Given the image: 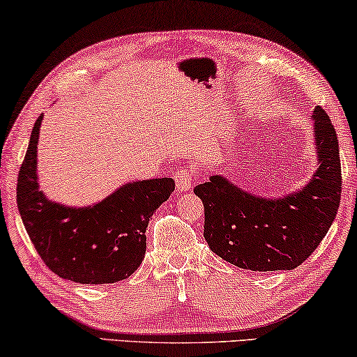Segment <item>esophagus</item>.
Returning <instances> with one entry per match:
<instances>
[{
    "mask_svg": "<svg viewBox=\"0 0 357 357\" xmlns=\"http://www.w3.org/2000/svg\"><path fill=\"white\" fill-rule=\"evenodd\" d=\"M195 177H197V172H195L193 167H182L178 169L177 174L174 175L175 185H177L180 192H187V190L192 188Z\"/></svg>",
    "mask_w": 357,
    "mask_h": 357,
    "instance_id": "1",
    "label": "esophagus"
}]
</instances>
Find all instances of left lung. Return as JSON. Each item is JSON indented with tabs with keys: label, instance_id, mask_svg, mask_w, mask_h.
Returning a JSON list of instances; mask_svg holds the SVG:
<instances>
[{
	"label": "left lung",
	"instance_id": "8db88e82",
	"mask_svg": "<svg viewBox=\"0 0 357 357\" xmlns=\"http://www.w3.org/2000/svg\"><path fill=\"white\" fill-rule=\"evenodd\" d=\"M312 116L320 164L301 192L258 198L221 175L195 187L204 206L203 236L222 260L252 271L294 270L324 241L338 213L343 178L330 116L321 107Z\"/></svg>",
	"mask_w": 357,
	"mask_h": 357
}]
</instances>
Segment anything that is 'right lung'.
Returning <instances> with one entry per match:
<instances>
[{
	"instance_id": "right-lung-1",
	"label": "right lung",
	"mask_w": 357,
	"mask_h": 357,
	"mask_svg": "<svg viewBox=\"0 0 357 357\" xmlns=\"http://www.w3.org/2000/svg\"><path fill=\"white\" fill-rule=\"evenodd\" d=\"M40 115L19 169L17 208L43 263L63 280L109 284L133 275L146 253L149 218L174 192L172 178L126 183L89 208H66L43 197L37 183Z\"/></svg>"
}]
</instances>
